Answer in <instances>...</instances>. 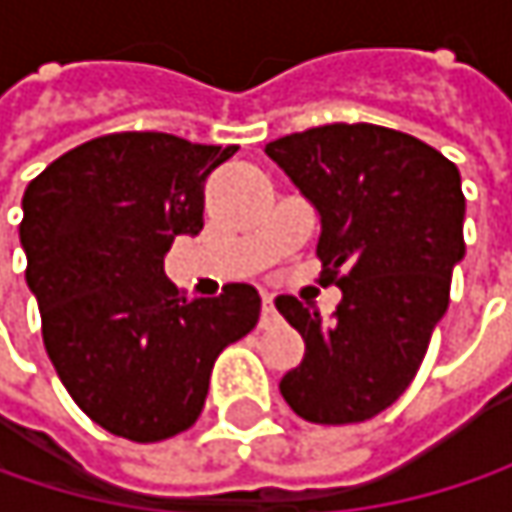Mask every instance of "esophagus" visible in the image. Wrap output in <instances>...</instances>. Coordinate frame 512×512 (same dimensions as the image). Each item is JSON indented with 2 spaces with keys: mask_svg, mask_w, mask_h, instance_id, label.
I'll return each mask as SVG.
<instances>
[{
  "mask_svg": "<svg viewBox=\"0 0 512 512\" xmlns=\"http://www.w3.org/2000/svg\"><path fill=\"white\" fill-rule=\"evenodd\" d=\"M275 320V305H272V293H263V308H260V323H272Z\"/></svg>",
  "mask_w": 512,
  "mask_h": 512,
  "instance_id": "1",
  "label": "esophagus"
}]
</instances>
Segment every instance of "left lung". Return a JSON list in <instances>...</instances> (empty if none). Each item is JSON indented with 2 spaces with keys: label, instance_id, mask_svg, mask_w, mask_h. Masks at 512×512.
<instances>
[{
  "label": "left lung",
  "instance_id": "1",
  "mask_svg": "<svg viewBox=\"0 0 512 512\" xmlns=\"http://www.w3.org/2000/svg\"><path fill=\"white\" fill-rule=\"evenodd\" d=\"M317 207L320 281L344 299L329 323L296 296L275 308L305 338L281 379L287 406L326 427L361 424L415 379L465 255L457 165L421 139L376 124H326L266 145Z\"/></svg>",
  "mask_w": 512,
  "mask_h": 512
}]
</instances>
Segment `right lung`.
Listing matches in <instances>:
<instances>
[{
  "instance_id": "right-lung-1",
  "label": "right lung",
  "mask_w": 512,
  "mask_h": 512,
  "mask_svg": "<svg viewBox=\"0 0 512 512\" xmlns=\"http://www.w3.org/2000/svg\"><path fill=\"white\" fill-rule=\"evenodd\" d=\"M237 145L109 133L50 162L23 195L26 284L73 403L130 442L189 430L219 353L260 317L252 284L186 299L162 272L174 237L204 228V180Z\"/></svg>"
}]
</instances>
